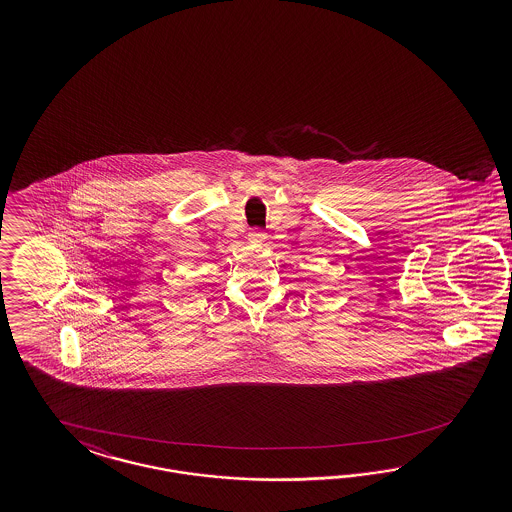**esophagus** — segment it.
<instances>
[{"instance_id":"esophagus-1","label":"esophagus","mask_w":512,"mask_h":512,"mask_svg":"<svg viewBox=\"0 0 512 512\" xmlns=\"http://www.w3.org/2000/svg\"><path fill=\"white\" fill-rule=\"evenodd\" d=\"M249 240L251 242H264V238H266V233L261 231V229H251L248 233Z\"/></svg>"}]
</instances>
